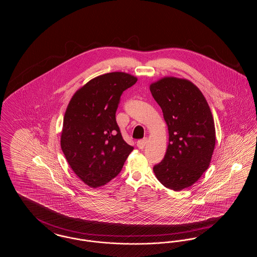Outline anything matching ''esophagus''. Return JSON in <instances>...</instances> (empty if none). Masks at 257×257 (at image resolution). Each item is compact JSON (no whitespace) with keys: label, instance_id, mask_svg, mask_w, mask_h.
Wrapping results in <instances>:
<instances>
[{"label":"esophagus","instance_id":"obj_1","mask_svg":"<svg viewBox=\"0 0 257 257\" xmlns=\"http://www.w3.org/2000/svg\"><path fill=\"white\" fill-rule=\"evenodd\" d=\"M147 143V139H143V140H140V141H138V143H137V147H139L140 149H143L144 147H146Z\"/></svg>","mask_w":257,"mask_h":257}]
</instances>
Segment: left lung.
Returning <instances> with one entry per match:
<instances>
[{
    "label": "left lung",
    "mask_w": 257,
    "mask_h": 257,
    "mask_svg": "<svg viewBox=\"0 0 257 257\" xmlns=\"http://www.w3.org/2000/svg\"><path fill=\"white\" fill-rule=\"evenodd\" d=\"M149 88L169 130L166 155L153 171L166 188L181 191L207 171L216 144L214 118L204 95L189 80L164 77Z\"/></svg>",
    "instance_id": "left-lung-1"
}]
</instances>
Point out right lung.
Returning a JSON list of instances; mask_svg holds the SVG:
<instances>
[{"mask_svg": "<svg viewBox=\"0 0 257 257\" xmlns=\"http://www.w3.org/2000/svg\"><path fill=\"white\" fill-rule=\"evenodd\" d=\"M137 81L125 72L100 75L79 88L66 108L61 150L75 174L91 188L114 178L134 149L123 140L115 111L123 91Z\"/></svg>", "mask_w": 257, "mask_h": 257, "instance_id": "1", "label": "right lung"}]
</instances>
